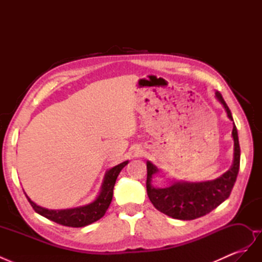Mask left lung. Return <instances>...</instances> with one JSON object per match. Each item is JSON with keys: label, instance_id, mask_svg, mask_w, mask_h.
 <instances>
[{"label": "left lung", "instance_id": "obj_1", "mask_svg": "<svg viewBox=\"0 0 262 262\" xmlns=\"http://www.w3.org/2000/svg\"><path fill=\"white\" fill-rule=\"evenodd\" d=\"M215 97L219 99L227 117L233 121L232 113L222 97L221 93L215 92ZM232 137L234 139V160L227 171L219 178L203 182H179L176 181L169 187L155 188L152 186V178L157 173L158 168L147 161V178L146 191L148 199L154 207L172 219L190 221L201 217L212 210L217 208L224 202L232 192L239 170L241 147L236 125L234 123Z\"/></svg>", "mask_w": 262, "mask_h": 262}]
</instances>
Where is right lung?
<instances>
[{
	"label": "right lung",
	"mask_w": 262,
	"mask_h": 262,
	"mask_svg": "<svg viewBox=\"0 0 262 262\" xmlns=\"http://www.w3.org/2000/svg\"><path fill=\"white\" fill-rule=\"evenodd\" d=\"M128 163L129 161H125L107 170L105 173L104 181H102L99 194L93 202L83 205V207L67 210H48L46 208L39 207V205L30 200V198L26 193L25 194L33 209L46 219L53 221L55 223L61 224L63 226L84 227L98 221L105 215V213L113 200L114 187L117 177L120 173L121 169Z\"/></svg>",
	"instance_id": "add662e5"
}]
</instances>
